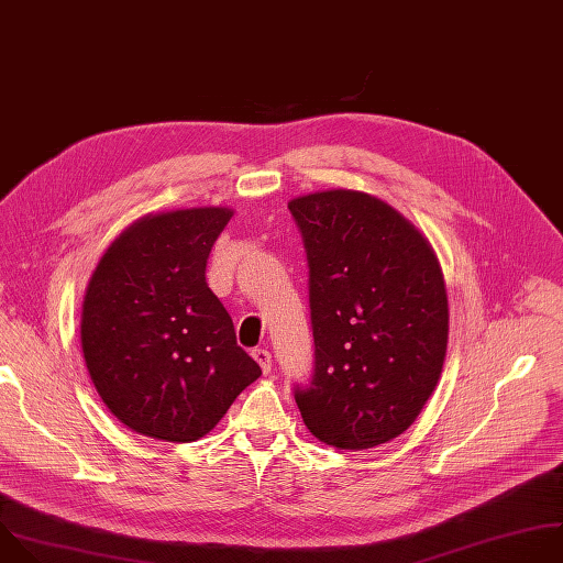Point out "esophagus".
<instances>
[{"label":"esophagus","instance_id":"34e87169","mask_svg":"<svg viewBox=\"0 0 563 563\" xmlns=\"http://www.w3.org/2000/svg\"><path fill=\"white\" fill-rule=\"evenodd\" d=\"M252 355H254V360L261 364L265 376H267V373H272V353H269L267 349H254Z\"/></svg>","mask_w":563,"mask_h":563}]
</instances>
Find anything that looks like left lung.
Returning <instances> with one entry per match:
<instances>
[{
	"label": "left lung",
	"mask_w": 563,
	"mask_h": 563,
	"mask_svg": "<svg viewBox=\"0 0 563 563\" xmlns=\"http://www.w3.org/2000/svg\"><path fill=\"white\" fill-rule=\"evenodd\" d=\"M309 269L313 373L294 387L320 442L373 449L405 433L446 355L449 302L422 234L385 201L353 190L294 199Z\"/></svg>",
	"instance_id": "left-lung-1"
}]
</instances>
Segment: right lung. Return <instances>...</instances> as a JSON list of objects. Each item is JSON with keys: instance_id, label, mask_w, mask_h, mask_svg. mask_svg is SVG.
Wrapping results in <instances>:
<instances>
[{"instance_id": "add662e5", "label": "right lung", "mask_w": 563, "mask_h": 563, "mask_svg": "<svg viewBox=\"0 0 563 563\" xmlns=\"http://www.w3.org/2000/svg\"><path fill=\"white\" fill-rule=\"evenodd\" d=\"M230 219L225 208L145 217L108 247L90 278L86 366L110 413L134 433L195 442L261 376L206 280Z\"/></svg>"}]
</instances>
